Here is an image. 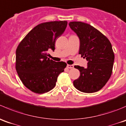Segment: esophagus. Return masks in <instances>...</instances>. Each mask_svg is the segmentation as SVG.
Masks as SVG:
<instances>
[{
    "label": "esophagus",
    "mask_w": 126,
    "mask_h": 126,
    "mask_svg": "<svg viewBox=\"0 0 126 126\" xmlns=\"http://www.w3.org/2000/svg\"><path fill=\"white\" fill-rule=\"evenodd\" d=\"M67 67L68 68H73V67H74V65H68V64L67 65Z\"/></svg>",
    "instance_id": "1"
}]
</instances>
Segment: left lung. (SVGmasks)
<instances>
[{"label": "left lung", "mask_w": 126, "mask_h": 126, "mask_svg": "<svg viewBox=\"0 0 126 126\" xmlns=\"http://www.w3.org/2000/svg\"><path fill=\"white\" fill-rule=\"evenodd\" d=\"M69 26L79 37V54L88 61L86 68L75 65L80 76L73 81L78 90L93 93L100 90L110 78L114 54L109 40L99 31L84 22L73 21Z\"/></svg>", "instance_id": "8db88e82"}]
</instances>
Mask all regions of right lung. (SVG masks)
I'll use <instances>...</instances> for the list:
<instances>
[{
    "mask_svg": "<svg viewBox=\"0 0 126 126\" xmlns=\"http://www.w3.org/2000/svg\"><path fill=\"white\" fill-rule=\"evenodd\" d=\"M66 21L41 23L22 40L16 51V70L24 85L37 94L53 89L57 79L67 66L48 58L49 49L54 51L56 40L63 33Z\"/></svg>",
    "mask_w": 126,
    "mask_h": 126,
    "instance_id": "1",
    "label": "right lung"
}]
</instances>
